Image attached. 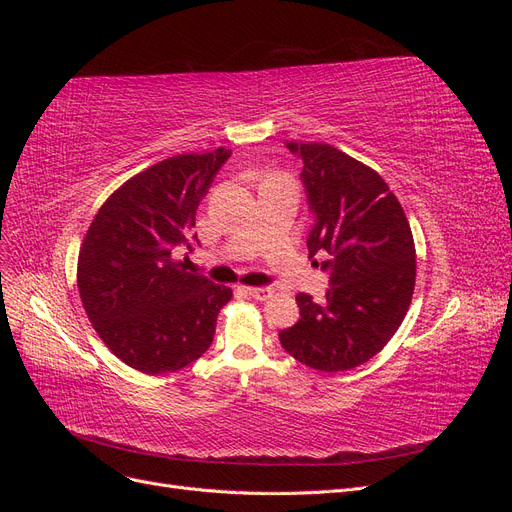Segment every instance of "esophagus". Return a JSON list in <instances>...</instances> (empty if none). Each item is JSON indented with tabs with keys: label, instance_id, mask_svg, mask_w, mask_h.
Listing matches in <instances>:
<instances>
[{
	"label": "esophagus",
	"instance_id": "obj_1",
	"mask_svg": "<svg viewBox=\"0 0 512 512\" xmlns=\"http://www.w3.org/2000/svg\"><path fill=\"white\" fill-rule=\"evenodd\" d=\"M245 292L250 294V297H254V299H258V301H267L271 294H273V290L269 288V286H254V288H245Z\"/></svg>",
	"mask_w": 512,
	"mask_h": 512
}]
</instances>
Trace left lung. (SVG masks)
I'll return each instance as SVG.
<instances>
[{"mask_svg":"<svg viewBox=\"0 0 512 512\" xmlns=\"http://www.w3.org/2000/svg\"><path fill=\"white\" fill-rule=\"evenodd\" d=\"M303 162L314 226L307 250L329 271L316 303L299 292L301 318L280 331L303 365L335 374L376 356L404 320L416 280L414 239L404 209L374 168L324 143H286Z\"/></svg>","mask_w":512,"mask_h":512,"instance_id":"obj_1","label":"left lung"}]
</instances>
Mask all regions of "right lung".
<instances>
[{"label":"right lung","instance_id":"1","mask_svg":"<svg viewBox=\"0 0 512 512\" xmlns=\"http://www.w3.org/2000/svg\"><path fill=\"white\" fill-rule=\"evenodd\" d=\"M230 149L181 153L128 179L100 207L79 252V292L106 348L149 376L194 363L232 290L190 273L196 209ZM198 243V241H196Z\"/></svg>","mask_w":512,"mask_h":512}]
</instances>
